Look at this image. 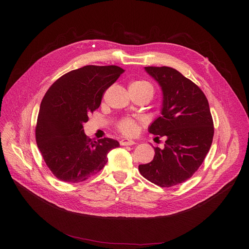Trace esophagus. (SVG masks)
Wrapping results in <instances>:
<instances>
[{
    "label": "esophagus",
    "mask_w": 249,
    "mask_h": 249,
    "mask_svg": "<svg viewBox=\"0 0 249 249\" xmlns=\"http://www.w3.org/2000/svg\"><path fill=\"white\" fill-rule=\"evenodd\" d=\"M120 144L122 146H127V145H133L135 144V141L131 140V139H127V138H123L120 140Z\"/></svg>",
    "instance_id": "34e87169"
}]
</instances>
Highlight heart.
<instances>
[{
  "label": "heart",
  "instance_id": "heart-1",
  "mask_svg": "<svg viewBox=\"0 0 249 249\" xmlns=\"http://www.w3.org/2000/svg\"><path fill=\"white\" fill-rule=\"evenodd\" d=\"M131 88H139V89H143V88H152L151 85L145 81H136L133 82L131 85H130ZM118 129L120 130V132H122L125 135L128 136H132L135 135L137 130H138V126H137V122L134 119H131V118H125V119H122L119 123H118Z\"/></svg>",
  "mask_w": 249,
  "mask_h": 249
}]
</instances>
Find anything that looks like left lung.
Returning a JSON list of instances; mask_svg holds the SVG:
<instances>
[{"label": "left lung", "instance_id": "obj_1", "mask_svg": "<svg viewBox=\"0 0 249 249\" xmlns=\"http://www.w3.org/2000/svg\"><path fill=\"white\" fill-rule=\"evenodd\" d=\"M144 69L162 91L160 115L148 132L166 140L162 149L154 148L152 161L138 168L149 181L168 188L198 171L211 147L214 124L208 100L197 85L173 68Z\"/></svg>", "mask_w": 249, "mask_h": 249}]
</instances>
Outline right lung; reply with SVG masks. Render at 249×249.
I'll return each instance as SVG.
<instances>
[{
  "mask_svg": "<svg viewBox=\"0 0 249 249\" xmlns=\"http://www.w3.org/2000/svg\"><path fill=\"white\" fill-rule=\"evenodd\" d=\"M123 72L117 65H86L63 74L46 91L37 118L36 142L58 179H88L107 163L108 153L119 147L112 138H88L84 123L100 107L104 91Z\"/></svg>",
  "mask_w": 249,
  "mask_h": 249,
  "instance_id": "add662e5",
  "label": "right lung"
}]
</instances>
